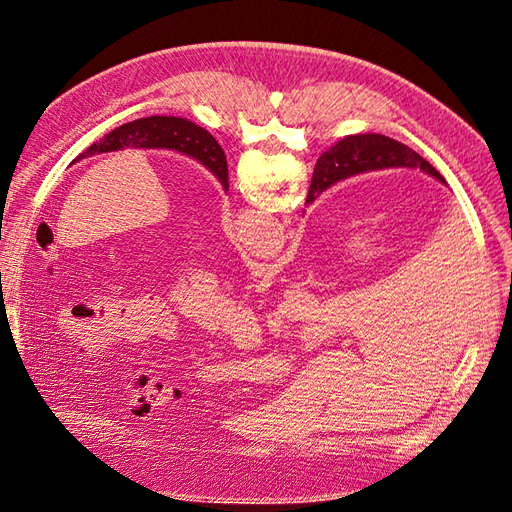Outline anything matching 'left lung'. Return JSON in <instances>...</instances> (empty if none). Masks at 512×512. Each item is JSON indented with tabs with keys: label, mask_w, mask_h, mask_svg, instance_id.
I'll return each instance as SVG.
<instances>
[{
	"label": "left lung",
	"mask_w": 512,
	"mask_h": 512,
	"mask_svg": "<svg viewBox=\"0 0 512 512\" xmlns=\"http://www.w3.org/2000/svg\"><path fill=\"white\" fill-rule=\"evenodd\" d=\"M126 147L179 151L183 156H190L203 166H207L211 173L220 179L224 190H228V164L224 149L205 128H200L196 123L181 117L153 115L145 119H136L132 123H123V126L108 132L98 143L85 149L74 162Z\"/></svg>",
	"instance_id": "obj_1"
}]
</instances>
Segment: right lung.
Masks as SVG:
<instances>
[{
	"instance_id": "obj_1",
	"label": "right lung",
	"mask_w": 512,
	"mask_h": 512,
	"mask_svg": "<svg viewBox=\"0 0 512 512\" xmlns=\"http://www.w3.org/2000/svg\"><path fill=\"white\" fill-rule=\"evenodd\" d=\"M382 168H418L433 179L446 183L436 168L404 143L382 134H352L318 158L305 205H312L324 190H329L337 181Z\"/></svg>"
}]
</instances>
